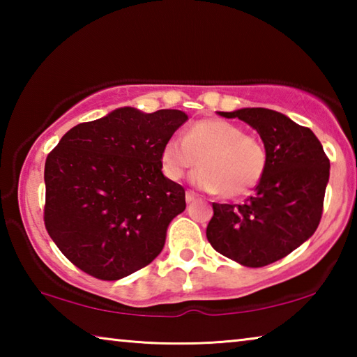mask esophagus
<instances>
[{"label": "esophagus", "mask_w": 357, "mask_h": 357, "mask_svg": "<svg viewBox=\"0 0 357 357\" xmlns=\"http://www.w3.org/2000/svg\"><path fill=\"white\" fill-rule=\"evenodd\" d=\"M195 198H197V193H195V192H192V190H187V192H185V202H187V203L195 202Z\"/></svg>", "instance_id": "esophagus-1"}]
</instances>
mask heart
Masks as SVG:
<instances>
[{
  "mask_svg": "<svg viewBox=\"0 0 357 357\" xmlns=\"http://www.w3.org/2000/svg\"><path fill=\"white\" fill-rule=\"evenodd\" d=\"M200 164L193 184L227 198H239L255 189L268 167L264 144L223 119L193 123L184 138L172 137L162 149L164 173L173 181Z\"/></svg>",
  "mask_w": 357,
  "mask_h": 357,
  "instance_id": "obj_1",
  "label": "heart"
}]
</instances>
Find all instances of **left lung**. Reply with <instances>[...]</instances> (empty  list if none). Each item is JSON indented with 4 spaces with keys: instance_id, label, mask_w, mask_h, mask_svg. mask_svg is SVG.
<instances>
[{
    "instance_id": "8db88e82",
    "label": "left lung",
    "mask_w": 357,
    "mask_h": 357,
    "mask_svg": "<svg viewBox=\"0 0 357 357\" xmlns=\"http://www.w3.org/2000/svg\"><path fill=\"white\" fill-rule=\"evenodd\" d=\"M255 129L268 167L243 204L213 203L206 238L214 250L247 268H261L305 243L321 220L329 159L315 134L269 108L219 112Z\"/></svg>"
}]
</instances>
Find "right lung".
I'll list each match as a JSON object with an SVG mask.
<instances>
[{
	"instance_id": "add662e5",
	"label": "right lung",
	"mask_w": 357,
	"mask_h": 357,
	"mask_svg": "<svg viewBox=\"0 0 357 357\" xmlns=\"http://www.w3.org/2000/svg\"><path fill=\"white\" fill-rule=\"evenodd\" d=\"M187 119L116 108L72 128L47 155L45 228L83 273L119 280L164 249L185 192L162 173V149Z\"/></svg>"
}]
</instances>
